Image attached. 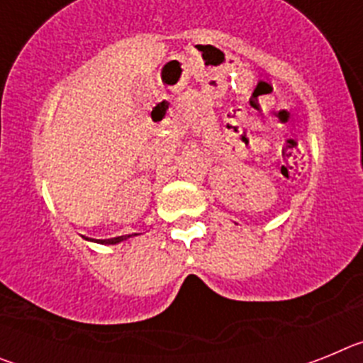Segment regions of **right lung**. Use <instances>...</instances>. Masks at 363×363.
Segmentation results:
<instances>
[{
	"mask_svg": "<svg viewBox=\"0 0 363 363\" xmlns=\"http://www.w3.org/2000/svg\"><path fill=\"white\" fill-rule=\"evenodd\" d=\"M125 238H127V236H118V238H111V240H96V242H99V243H107V245H114V243L123 242Z\"/></svg>",
	"mask_w": 363,
	"mask_h": 363,
	"instance_id": "obj_1",
	"label": "right lung"
}]
</instances>
